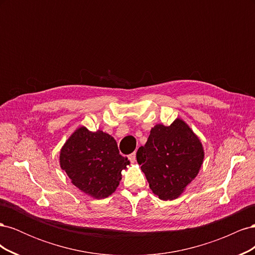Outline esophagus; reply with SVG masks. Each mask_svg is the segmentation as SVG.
<instances>
[{"label": "esophagus", "instance_id": "esophagus-1", "mask_svg": "<svg viewBox=\"0 0 255 255\" xmlns=\"http://www.w3.org/2000/svg\"><path fill=\"white\" fill-rule=\"evenodd\" d=\"M128 159L132 161V163H135L136 161V153L134 152V153H132V154H129L128 155Z\"/></svg>", "mask_w": 255, "mask_h": 255}]
</instances>
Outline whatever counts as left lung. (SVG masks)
Returning a JSON list of instances; mask_svg holds the SVG:
<instances>
[{"mask_svg":"<svg viewBox=\"0 0 255 255\" xmlns=\"http://www.w3.org/2000/svg\"><path fill=\"white\" fill-rule=\"evenodd\" d=\"M136 157L153 194L167 201L179 198L198 175L204 150L194 130L177 118L168 127L152 128Z\"/></svg>","mask_w":255,"mask_h":255,"instance_id":"8db88e82","label":"left lung"}]
</instances>
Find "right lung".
Returning a JSON list of instances; mask_svg holds the SVG:
<instances>
[{
	"mask_svg": "<svg viewBox=\"0 0 255 255\" xmlns=\"http://www.w3.org/2000/svg\"><path fill=\"white\" fill-rule=\"evenodd\" d=\"M60 168L74 186L95 199H104L117 189L121 171L129 160L119 154L114 137L103 130L76 128L59 154Z\"/></svg>",
	"mask_w": 255,
	"mask_h": 255,
	"instance_id": "obj_1",
	"label": "right lung"
}]
</instances>
